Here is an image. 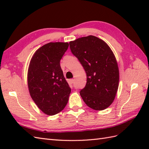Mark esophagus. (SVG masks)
Instances as JSON below:
<instances>
[{
  "label": "esophagus",
  "mask_w": 149,
  "mask_h": 149,
  "mask_svg": "<svg viewBox=\"0 0 149 149\" xmlns=\"http://www.w3.org/2000/svg\"><path fill=\"white\" fill-rule=\"evenodd\" d=\"M69 82H70V84H73L74 83V79H71L69 80Z\"/></svg>",
  "instance_id": "1"
}]
</instances>
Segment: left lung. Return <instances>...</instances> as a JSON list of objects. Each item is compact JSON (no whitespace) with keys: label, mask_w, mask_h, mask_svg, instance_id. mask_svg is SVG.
Returning <instances> with one entry per match:
<instances>
[{"label":"left lung","mask_w":149,"mask_h":149,"mask_svg":"<svg viewBox=\"0 0 149 149\" xmlns=\"http://www.w3.org/2000/svg\"><path fill=\"white\" fill-rule=\"evenodd\" d=\"M69 44L86 73V86L80 91L82 99L94 110L106 109L115 99L119 83L118 66L111 49L104 41L91 35Z\"/></svg>","instance_id":"left-lung-1"}]
</instances>
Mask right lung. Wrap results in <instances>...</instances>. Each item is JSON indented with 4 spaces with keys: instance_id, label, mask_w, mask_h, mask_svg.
Wrapping results in <instances>:
<instances>
[{
    "instance_id": "right-lung-1",
    "label": "right lung",
    "mask_w": 149,
    "mask_h": 149,
    "mask_svg": "<svg viewBox=\"0 0 149 149\" xmlns=\"http://www.w3.org/2000/svg\"><path fill=\"white\" fill-rule=\"evenodd\" d=\"M67 42H50L34 54L27 73L29 91L38 108L48 115L61 112L68 102L71 88L63 75L60 60Z\"/></svg>"
}]
</instances>
